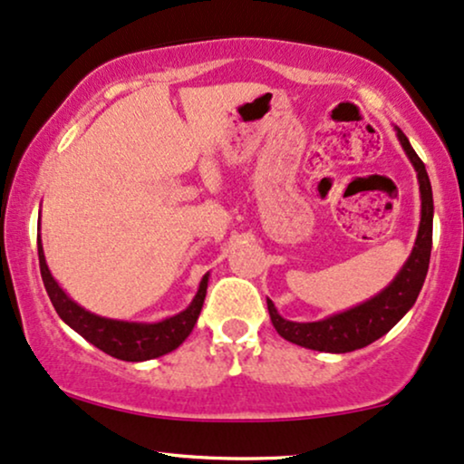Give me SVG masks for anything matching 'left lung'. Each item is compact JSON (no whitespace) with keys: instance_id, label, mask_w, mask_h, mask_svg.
Masks as SVG:
<instances>
[{"instance_id":"1","label":"left lung","mask_w":464,"mask_h":464,"mask_svg":"<svg viewBox=\"0 0 464 464\" xmlns=\"http://www.w3.org/2000/svg\"><path fill=\"white\" fill-rule=\"evenodd\" d=\"M396 135L400 146H402L404 154L409 157V161L417 174L421 199L420 227H417L415 245L411 249L407 262H404L402 268L396 273V277L379 295L370 296L368 301L348 307L344 312L331 314V316L323 320H314V323H295V320L284 318L277 312L276 303L266 299L273 327H276V331L284 340L293 342L296 346L310 348V351L351 353L357 351V348L368 346L385 335L415 305L417 295H420L421 285H424L428 265H430L434 202L426 165L421 163V159L417 157L407 135L398 127Z\"/></svg>"}]
</instances>
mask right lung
<instances>
[{"label": "right lung", "mask_w": 464, "mask_h": 464, "mask_svg": "<svg viewBox=\"0 0 464 464\" xmlns=\"http://www.w3.org/2000/svg\"><path fill=\"white\" fill-rule=\"evenodd\" d=\"M40 232V227H38ZM38 260L40 276H43L44 290H47L51 303H53L57 316H60L72 331L85 337L90 344L101 348L102 353L122 362H148V359L163 357L176 351L187 340L193 327H196L199 312H202L206 288H208L210 273L199 279L198 293L185 310L174 316L154 320V323H140V320H118L99 316V314L85 310L77 301L66 295V290L57 284L51 276L47 258H44L43 241L38 234Z\"/></svg>", "instance_id": "right-lung-1"}]
</instances>
